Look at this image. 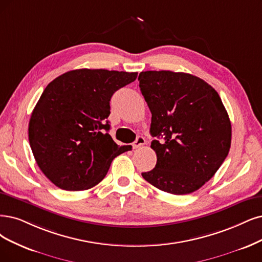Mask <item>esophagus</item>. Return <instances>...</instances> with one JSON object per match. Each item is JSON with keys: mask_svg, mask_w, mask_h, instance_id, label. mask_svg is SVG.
<instances>
[{"mask_svg": "<svg viewBox=\"0 0 262 262\" xmlns=\"http://www.w3.org/2000/svg\"><path fill=\"white\" fill-rule=\"evenodd\" d=\"M144 143H146V139H144L142 136H138L137 139L133 142V147L135 149H137V148H140L141 146H143Z\"/></svg>", "mask_w": 262, "mask_h": 262, "instance_id": "obj_1", "label": "esophagus"}]
</instances>
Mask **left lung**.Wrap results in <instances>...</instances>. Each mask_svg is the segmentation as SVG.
<instances>
[{
    "label": "left lung",
    "instance_id": "obj_1",
    "mask_svg": "<svg viewBox=\"0 0 262 262\" xmlns=\"http://www.w3.org/2000/svg\"><path fill=\"white\" fill-rule=\"evenodd\" d=\"M139 87L151 111L157 165L142 172L156 188L176 195L205 185L226 160L231 122L215 89L189 73L144 71Z\"/></svg>",
    "mask_w": 262,
    "mask_h": 262
}]
</instances>
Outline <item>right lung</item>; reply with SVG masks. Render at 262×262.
Listing matches in <instances>:
<instances>
[{
  "mask_svg": "<svg viewBox=\"0 0 262 262\" xmlns=\"http://www.w3.org/2000/svg\"><path fill=\"white\" fill-rule=\"evenodd\" d=\"M137 72L77 69L46 86L29 122L36 164L67 191L95 187L114 158L125 152L109 135L112 95L137 79Z\"/></svg>",
  "mask_w": 262,
  "mask_h": 262,
  "instance_id": "add662e5",
  "label": "right lung"
}]
</instances>
